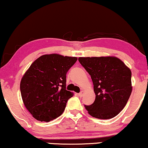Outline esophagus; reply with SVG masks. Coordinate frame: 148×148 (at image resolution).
<instances>
[{
    "label": "esophagus",
    "instance_id": "34e87169",
    "mask_svg": "<svg viewBox=\"0 0 148 148\" xmlns=\"http://www.w3.org/2000/svg\"><path fill=\"white\" fill-rule=\"evenodd\" d=\"M83 95H84V91H81V92L80 93H78V96L80 97H82Z\"/></svg>",
    "mask_w": 148,
    "mask_h": 148
}]
</instances>
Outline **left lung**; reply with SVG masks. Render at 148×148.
I'll list each match as a JSON object with an SVG mask.
<instances>
[{
  "instance_id": "left-lung-1",
  "label": "left lung",
  "mask_w": 148,
  "mask_h": 148,
  "mask_svg": "<svg viewBox=\"0 0 148 148\" xmlns=\"http://www.w3.org/2000/svg\"><path fill=\"white\" fill-rule=\"evenodd\" d=\"M90 75L95 93L92 105H84L93 117L113 118L123 109L132 91V72L116 57L79 58Z\"/></svg>"
}]
</instances>
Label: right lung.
<instances>
[{"label":"right lung","instance_id":"1","mask_svg":"<svg viewBox=\"0 0 148 148\" xmlns=\"http://www.w3.org/2000/svg\"><path fill=\"white\" fill-rule=\"evenodd\" d=\"M76 57L53 53L33 62L21 81L23 101L35 119L49 122L63 113L73 93L66 90V74Z\"/></svg>","mask_w":148,"mask_h":148}]
</instances>
